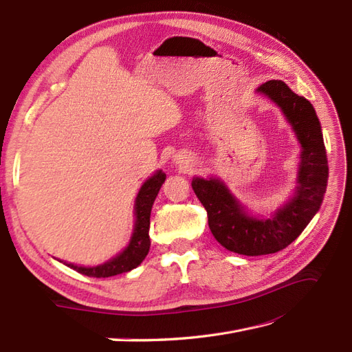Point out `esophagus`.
<instances>
[{"instance_id": "esophagus-1", "label": "esophagus", "mask_w": 352, "mask_h": 352, "mask_svg": "<svg viewBox=\"0 0 352 352\" xmlns=\"http://www.w3.org/2000/svg\"><path fill=\"white\" fill-rule=\"evenodd\" d=\"M178 157H180V155H178ZM175 160H180V158H175Z\"/></svg>"}]
</instances>
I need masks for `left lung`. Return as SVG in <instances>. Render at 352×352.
<instances>
[{
  "label": "left lung",
  "mask_w": 352,
  "mask_h": 352,
  "mask_svg": "<svg viewBox=\"0 0 352 352\" xmlns=\"http://www.w3.org/2000/svg\"><path fill=\"white\" fill-rule=\"evenodd\" d=\"M256 91L282 109L302 146L293 198L273 217L261 219L249 215L219 178L192 180V189L208 212L212 235L227 250L245 256L276 253L290 245L320 209L328 183L325 143L311 103L282 80H268Z\"/></svg>",
  "instance_id": "8db88e82"
}]
</instances>
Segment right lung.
Masks as SVG:
<instances>
[{"mask_svg":"<svg viewBox=\"0 0 352 352\" xmlns=\"http://www.w3.org/2000/svg\"><path fill=\"white\" fill-rule=\"evenodd\" d=\"M164 180H166V174L162 170H157L155 174L151 178H148L140 188L134 204V215H135L134 232L125 250L117 254L116 258L107 261L105 264H100L96 267H79L74 264H67V265L89 278L116 276V274L131 272L137 265H140L143 263V259L146 258V254L149 252V245H151V239H149L151 209H153L155 197L158 194V190H160L162 184L164 183Z\"/></svg>","mask_w":352,"mask_h":352,"instance_id":"1","label":"right lung"}]
</instances>
